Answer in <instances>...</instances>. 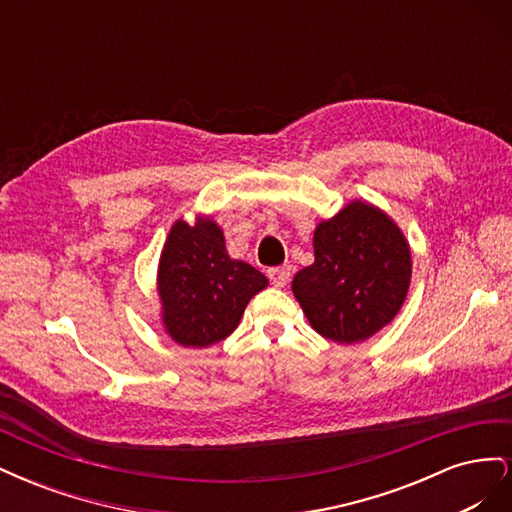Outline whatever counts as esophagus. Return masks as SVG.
<instances>
[{"label": "esophagus", "instance_id": "esophagus-1", "mask_svg": "<svg viewBox=\"0 0 512 512\" xmlns=\"http://www.w3.org/2000/svg\"><path fill=\"white\" fill-rule=\"evenodd\" d=\"M269 280L275 288H284L290 282V267L282 265V267L269 269Z\"/></svg>", "mask_w": 512, "mask_h": 512}]
</instances>
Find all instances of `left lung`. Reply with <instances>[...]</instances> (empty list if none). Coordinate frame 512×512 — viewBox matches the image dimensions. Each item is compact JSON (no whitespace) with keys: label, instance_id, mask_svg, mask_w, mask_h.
I'll use <instances>...</instances> for the list:
<instances>
[{"label":"left lung","instance_id":"obj_1","mask_svg":"<svg viewBox=\"0 0 512 512\" xmlns=\"http://www.w3.org/2000/svg\"><path fill=\"white\" fill-rule=\"evenodd\" d=\"M314 265L292 280L309 324L337 344L369 339L406 301L412 254L382 209L352 200L314 230Z\"/></svg>","mask_w":512,"mask_h":512}]
</instances>
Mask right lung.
Here are the masks:
<instances>
[{"label":"right lung","instance_id":"1","mask_svg":"<svg viewBox=\"0 0 512 512\" xmlns=\"http://www.w3.org/2000/svg\"><path fill=\"white\" fill-rule=\"evenodd\" d=\"M269 280L226 252L222 228L211 218L170 228L158 267L164 331L185 348H207L239 327L245 305Z\"/></svg>","mask_w":512,"mask_h":512}]
</instances>
